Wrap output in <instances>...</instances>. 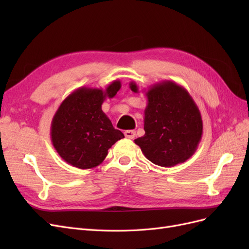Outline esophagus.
Segmentation results:
<instances>
[{"instance_id":"esophagus-1","label":"esophagus","mask_w":249,"mask_h":249,"mask_svg":"<svg viewBox=\"0 0 249 249\" xmlns=\"http://www.w3.org/2000/svg\"><path fill=\"white\" fill-rule=\"evenodd\" d=\"M124 136L129 139H133L135 136H136V132L133 130H127L124 132Z\"/></svg>"}]
</instances>
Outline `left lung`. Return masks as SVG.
Here are the masks:
<instances>
[{
  "mask_svg": "<svg viewBox=\"0 0 249 249\" xmlns=\"http://www.w3.org/2000/svg\"><path fill=\"white\" fill-rule=\"evenodd\" d=\"M130 88L139 92L136 83L131 82ZM145 95V134L134 142L146 159L159 166L186 162L196 152L202 136L197 105L183 86L168 80L150 86Z\"/></svg>",
  "mask_w": 249,
  "mask_h": 249,
  "instance_id": "8db88e82",
  "label": "left lung"
}]
</instances>
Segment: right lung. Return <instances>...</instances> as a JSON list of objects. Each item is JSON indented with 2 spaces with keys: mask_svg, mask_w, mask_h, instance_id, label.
<instances>
[{
  "mask_svg": "<svg viewBox=\"0 0 249 249\" xmlns=\"http://www.w3.org/2000/svg\"><path fill=\"white\" fill-rule=\"evenodd\" d=\"M120 87L119 80L105 90L83 86L60 105L52 120L51 139L67 164L80 169L96 167L105 160L108 149L124 138L102 110L104 101L114 97Z\"/></svg>",
  "mask_w": 249,
  "mask_h": 249,
  "instance_id": "1",
  "label": "right lung"
}]
</instances>
